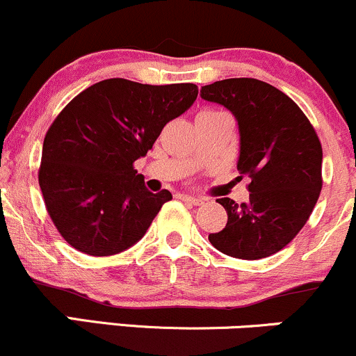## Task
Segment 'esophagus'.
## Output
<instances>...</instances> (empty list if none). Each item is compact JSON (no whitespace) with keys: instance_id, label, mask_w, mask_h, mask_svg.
Masks as SVG:
<instances>
[{"instance_id":"esophagus-1","label":"esophagus","mask_w":356,"mask_h":356,"mask_svg":"<svg viewBox=\"0 0 356 356\" xmlns=\"http://www.w3.org/2000/svg\"><path fill=\"white\" fill-rule=\"evenodd\" d=\"M181 200H183V202L190 203V205H195V207H200V205H203V200H202V198H195V197H190V195H183Z\"/></svg>"}]
</instances>
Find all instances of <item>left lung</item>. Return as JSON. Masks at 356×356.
<instances>
[{
  "instance_id": "8db88e82",
  "label": "left lung",
  "mask_w": 356,
  "mask_h": 356,
  "mask_svg": "<svg viewBox=\"0 0 356 356\" xmlns=\"http://www.w3.org/2000/svg\"><path fill=\"white\" fill-rule=\"evenodd\" d=\"M202 99L232 111L241 133L237 170L249 177V202L218 198L225 229L215 249L243 261L269 257L305 227L321 193L323 147L313 124L284 92L257 79H225L202 87Z\"/></svg>"
}]
</instances>
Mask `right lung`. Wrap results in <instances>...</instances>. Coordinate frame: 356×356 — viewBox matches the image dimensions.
I'll list each match as a JSON object with an SVG mask.
<instances>
[{"label":"right lung","mask_w":356,"mask_h":356,"mask_svg":"<svg viewBox=\"0 0 356 356\" xmlns=\"http://www.w3.org/2000/svg\"><path fill=\"white\" fill-rule=\"evenodd\" d=\"M197 95L195 83L147 86L107 79L63 107L43 139L38 183L67 243L106 257L146 234L171 193L147 191L134 161Z\"/></svg>","instance_id":"obj_1"}]
</instances>
